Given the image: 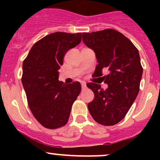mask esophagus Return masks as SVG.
Masks as SVG:
<instances>
[{"instance_id":"obj_1","label":"esophagus","mask_w":160,"mask_h":160,"mask_svg":"<svg viewBox=\"0 0 160 160\" xmlns=\"http://www.w3.org/2000/svg\"><path fill=\"white\" fill-rule=\"evenodd\" d=\"M81 86H82V88L84 89V88H86V83H85V82H81Z\"/></svg>"}]
</instances>
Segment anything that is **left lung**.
<instances>
[{
    "label": "left lung",
    "instance_id": "left-lung-1",
    "mask_svg": "<svg viewBox=\"0 0 160 160\" xmlns=\"http://www.w3.org/2000/svg\"><path fill=\"white\" fill-rule=\"evenodd\" d=\"M82 38L96 55L98 64L93 74L108 84L106 89L98 83L87 84L94 93L88 110L98 123L114 125L125 118L139 91L143 71L139 53L123 34L111 28L84 32ZM106 71L108 74L102 77Z\"/></svg>",
    "mask_w": 160,
    "mask_h": 160
}]
</instances>
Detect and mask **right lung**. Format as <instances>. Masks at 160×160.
<instances>
[{
  "label": "right lung",
  "instance_id": "add662e5",
  "mask_svg": "<svg viewBox=\"0 0 160 160\" xmlns=\"http://www.w3.org/2000/svg\"><path fill=\"white\" fill-rule=\"evenodd\" d=\"M82 33L54 32L35 42L22 65V85L28 107L45 128L55 129L67 123L72 104L81 90L79 82L58 80L62 59L81 42Z\"/></svg>",
  "mask_w": 160,
  "mask_h": 160
}]
</instances>
